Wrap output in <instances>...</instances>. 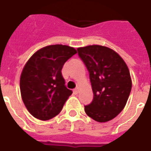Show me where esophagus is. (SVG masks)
Wrapping results in <instances>:
<instances>
[{"mask_svg": "<svg viewBox=\"0 0 151 151\" xmlns=\"http://www.w3.org/2000/svg\"><path fill=\"white\" fill-rule=\"evenodd\" d=\"M78 92H79V88H76L73 89V93H74V94H78Z\"/></svg>", "mask_w": 151, "mask_h": 151, "instance_id": "1", "label": "esophagus"}]
</instances>
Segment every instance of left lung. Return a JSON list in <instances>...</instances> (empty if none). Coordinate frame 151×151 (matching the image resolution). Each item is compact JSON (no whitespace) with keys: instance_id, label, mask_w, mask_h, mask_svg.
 Here are the masks:
<instances>
[{"instance_id":"left-lung-1","label":"left lung","mask_w":151,"mask_h":151,"mask_svg":"<svg viewBox=\"0 0 151 151\" xmlns=\"http://www.w3.org/2000/svg\"><path fill=\"white\" fill-rule=\"evenodd\" d=\"M87 67L93 92L92 103L85 106L88 117L98 122H109L122 112L132 89L129 68L122 57L101 45L78 48Z\"/></svg>"}]
</instances>
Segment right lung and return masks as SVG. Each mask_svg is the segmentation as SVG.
<instances>
[{
  "label": "right lung",
  "mask_w": 151,
  "mask_h": 151,
  "mask_svg": "<svg viewBox=\"0 0 151 151\" xmlns=\"http://www.w3.org/2000/svg\"><path fill=\"white\" fill-rule=\"evenodd\" d=\"M77 53L63 45H48L32 55L20 77V92L26 107L34 117L47 121L59 114L73 92L65 85L61 70Z\"/></svg>",
  "instance_id": "right-lung-1"
}]
</instances>
